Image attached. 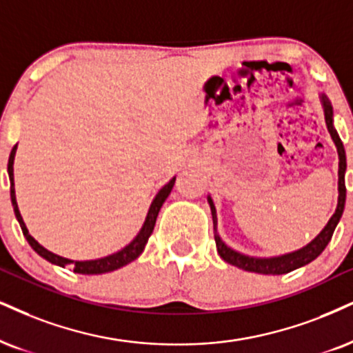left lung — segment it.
<instances>
[{"mask_svg":"<svg viewBox=\"0 0 353 353\" xmlns=\"http://www.w3.org/2000/svg\"><path fill=\"white\" fill-rule=\"evenodd\" d=\"M323 103H324V114H325V124H327V130L332 137V141L336 142L337 152H339V203H337V210L334 212V216L330 217L329 223L325 228L323 229V232L317 236L314 241L311 243H307L306 247H303L301 250L293 252V254L288 255H281V256H275V259H254V256H247L239 254V252H234L232 249H229L225 243L221 241V237L217 236L216 232V208L212 204L211 198L208 199L211 206V212H212V224H214V232H216V247L217 252H219L221 259L225 260V262L234 265V267L245 270V272H254V273H263V275H283V273H290L293 270H296L299 267H304L312 260L317 259L321 254H323L327 243L332 239L334 230H336L339 221H341L342 212H343V206H345V168H347V160H345V150H343L342 141L341 137L337 136L336 129L332 125V106L327 101V98L323 97Z\"/></svg>","mask_w":353,"mask_h":353,"instance_id":"8db88e82","label":"left lung"}]
</instances>
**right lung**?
<instances>
[{
	"mask_svg": "<svg viewBox=\"0 0 353 353\" xmlns=\"http://www.w3.org/2000/svg\"><path fill=\"white\" fill-rule=\"evenodd\" d=\"M14 154H16V145L12 147V150L10 154V160H8V173H10V181H11V203H12V208H14L16 219L19 221L21 229H23L26 241L29 242V245L32 247V249L36 250L39 255L43 256L46 260H49L50 263L59 265V267H65V265H73V272L81 273V275H99V273H108V272H112V270L124 267V265L130 263L132 260H136L137 256L142 254L143 247H145L147 241H149V237L152 236V230H154V228H155V221H157V216H159L160 208H162L163 201L167 199L170 191H172V188H173V185H175V178H173V180H170L168 183L159 191V194H157L155 199L150 204L149 214H147V219H145V223H143V228L141 229V232H139V236L134 239V241L130 242L128 247H124V249L117 252V254H112L110 256H104V259H99V260H88V262H73V260L63 259V256H59V255L52 254V252H49L47 249H43L41 243H39L36 239L30 236L29 230L26 229V224H24L23 217H21L19 210H17V203H16L14 173H12Z\"/></svg>",
	"mask_w": 353,
	"mask_h": 353,
	"instance_id": "obj_1",
	"label": "right lung"
}]
</instances>
